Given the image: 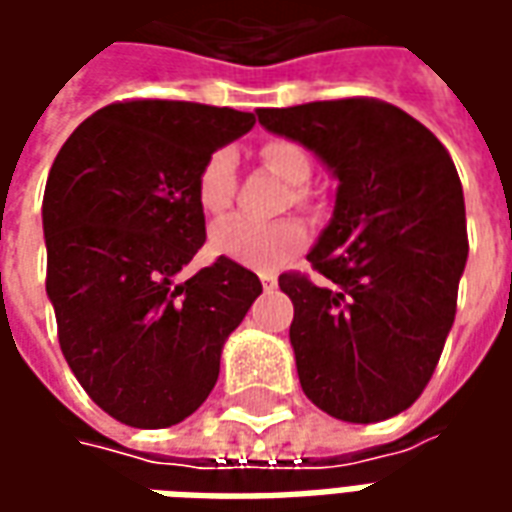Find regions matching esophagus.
I'll return each instance as SVG.
<instances>
[{
	"mask_svg": "<svg viewBox=\"0 0 512 512\" xmlns=\"http://www.w3.org/2000/svg\"><path fill=\"white\" fill-rule=\"evenodd\" d=\"M260 282H263V288H266V290L277 288V279H274V277H260Z\"/></svg>",
	"mask_w": 512,
	"mask_h": 512,
	"instance_id": "34e87169",
	"label": "esophagus"
}]
</instances>
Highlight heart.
Here are the masks:
<instances>
[{"label": "heart", "instance_id": "b5f03b06", "mask_svg": "<svg viewBox=\"0 0 512 512\" xmlns=\"http://www.w3.org/2000/svg\"><path fill=\"white\" fill-rule=\"evenodd\" d=\"M257 156L266 164L268 172H274L288 186H304L312 175V158L307 147L296 139L271 136L257 147ZM235 186V156L230 147H216L200 164L194 194L197 205L205 216L219 219L227 213L233 202ZM293 200H304V191H293ZM304 244V227L296 222L255 224L246 219H227L216 224L211 233V252L227 257L238 266L255 268V271H274L293 252H299Z\"/></svg>", "mask_w": 512, "mask_h": 512}]
</instances>
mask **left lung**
Wrapping results in <instances>:
<instances>
[{
	"label": "left lung",
	"instance_id": "1",
	"mask_svg": "<svg viewBox=\"0 0 512 512\" xmlns=\"http://www.w3.org/2000/svg\"><path fill=\"white\" fill-rule=\"evenodd\" d=\"M340 180L312 249L321 274H279L304 395L345 422L406 411L428 386L455 321L469 238L461 178L419 120L378 98L260 109Z\"/></svg>",
	"mask_w": 512,
	"mask_h": 512
}]
</instances>
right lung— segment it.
<instances>
[{"instance_id": "right-lung-1", "label": "right lung", "mask_w": 512, "mask_h": 512, "mask_svg": "<svg viewBox=\"0 0 512 512\" xmlns=\"http://www.w3.org/2000/svg\"><path fill=\"white\" fill-rule=\"evenodd\" d=\"M255 126L230 106L131 98L98 109L51 164L43 194L46 293L65 362L123 425L169 428L219 378L222 345L263 293L205 244L194 180L208 153Z\"/></svg>"}]
</instances>
